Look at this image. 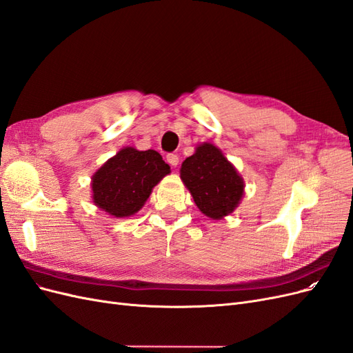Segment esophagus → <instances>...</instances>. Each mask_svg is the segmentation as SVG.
Wrapping results in <instances>:
<instances>
[{
	"instance_id": "1",
	"label": "esophagus",
	"mask_w": 353,
	"mask_h": 353,
	"mask_svg": "<svg viewBox=\"0 0 353 353\" xmlns=\"http://www.w3.org/2000/svg\"><path fill=\"white\" fill-rule=\"evenodd\" d=\"M166 160H168V163L170 165V166H176L178 165V162H179V157L176 156V154H168L166 156Z\"/></svg>"
}]
</instances>
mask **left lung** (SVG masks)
I'll list each match as a JSON object with an SVG mask.
<instances>
[{"mask_svg": "<svg viewBox=\"0 0 353 353\" xmlns=\"http://www.w3.org/2000/svg\"><path fill=\"white\" fill-rule=\"evenodd\" d=\"M181 179L197 208L212 219L234 212L244 194V181L216 145L200 144L181 165Z\"/></svg>", "mask_w": 353, "mask_h": 353, "instance_id": "obj_1", "label": "left lung"}]
</instances>
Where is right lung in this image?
<instances>
[{
	"mask_svg": "<svg viewBox=\"0 0 353 353\" xmlns=\"http://www.w3.org/2000/svg\"><path fill=\"white\" fill-rule=\"evenodd\" d=\"M170 168L156 150L125 147L92 175V201L116 218L140 210Z\"/></svg>",
	"mask_w": 353,
	"mask_h": 353,
	"instance_id": "add662e5",
	"label": "right lung"
}]
</instances>
